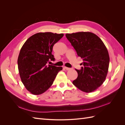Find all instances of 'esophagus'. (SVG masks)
<instances>
[{
	"mask_svg": "<svg viewBox=\"0 0 125 125\" xmlns=\"http://www.w3.org/2000/svg\"><path fill=\"white\" fill-rule=\"evenodd\" d=\"M64 69H65V70H70V68H69L66 67H64Z\"/></svg>",
	"mask_w": 125,
	"mask_h": 125,
	"instance_id": "esophagus-1",
	"label": "esophagus"
}]
</instances>
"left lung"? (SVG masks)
I'll list each match as a JSON object with an SVG mask.
<instances>
[{
	"mask_svg": "<svg viewBox=\"0 0 125 125\" xmlns=\"http://www.w3.org/2000/svg\"><path fill=\"white\" fill-rule=\"evenodd\" d=\"M66 36L83 60L78 77L73 83L82 91L90 93L104 82L108 73L109 57L103 41L90 32L66 34Z\"/></svg>",
	"mask_w": 125,
	"mask_h": 125,
	"instance_id": "left-lung-1",
	"label": "left lung"
}]
</instances>
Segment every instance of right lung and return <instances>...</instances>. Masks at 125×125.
<instances>
[{
  "label": "right lung",
  "mask_w": 125,
  "mask_h": 125,
  "mask_svg": "<svg viewBox=\"0 0 125 125\" xmlns=\"http://www.w3.org/2000/svg\"><path fill=\"white\" fill-rule=\"evenodd\" d=\"M63 34L40 32L26 41L18 58L19 73L25 88L34 95H40L50 88L62 67L48 65L54 61L52 47Z\"/></svg>",
  "instance_id": "obj_1"
}]
</instances>
